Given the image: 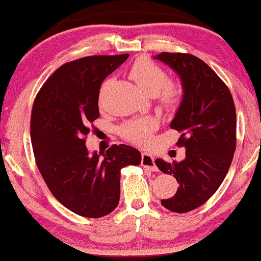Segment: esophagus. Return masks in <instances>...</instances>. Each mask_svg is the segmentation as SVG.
<instances>
[{
	"label": "esophagus",
	"mask_w": 261,
	"mask_h": 261,
	"mask_svg": "<svg viewBox=\"0 0 261 261\" xmlns=\"http://www.w3.org/2000/svg\"><path fill=\"white\" fill-rule=\"evenodd\" d=\"M141 164L144 168L150 169L151 171L159 170V168H157L156 163H155V157H153L152 155H150V153H148V152H142Z\"/></svg>",
	"instance_id": "esophagus-1"
}]
</instances>
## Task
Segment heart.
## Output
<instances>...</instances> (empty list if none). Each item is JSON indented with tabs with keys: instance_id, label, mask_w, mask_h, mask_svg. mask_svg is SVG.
I'll list each match as a JSON object with an SVG mask.
<instances>
[{
	"instance_id": "obj_1",
	"label": "heart",
	"mask_w": 261,
	"mask_h": 261,
	"mask_svg": "<svg viewBox=\"0 0 261 261\" xmlns=\"http://www.w3.org/2000/svg\"><path fill=\"white\" fill-rule=\"evenodd\" d=\"M130 78L143 92L152 95L159 93L166 108L174 110L181 102L183 90L178 84L168 83V75L160 66L148 59H138L130 69ZM156 122L151 118H139L120 127V135L126 141L138 145L149 143L150 134L155 130Z\"/></svg>"
}]
</instances>
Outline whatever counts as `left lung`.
I'll return each instance as SVG.
<instances>
[{
    "instance_id": "obj_1",
    "label": "left lung",
    "mask_w": 261,
    "mask_h": 261,
    "mask_svg": "<svg viewBox=\"0 0 261 261\" xmlns=\"http://www.w3.org/2000/svg\"><path fill=\"white\" fill-rule=\"evenodd\" d=\"M153 59L178 75L183 90L170 127L181 134L177 145L186 148V159L156 160L160 170L179 185L175 195L161 203L171 212L187 213L211 199L228 171L237 144L236 106L228 87L199 58L163 52Z\"/></svg>"
}]
</instances>
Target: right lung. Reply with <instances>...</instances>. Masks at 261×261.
I'll list each match as a JSON object with an SVG mask.
<instances>
[{
  "mask_svg": "<svg viewBox=\"0 0 261 261\" xmlns=\"http://www.w3.org/2000/svg\"><path fill=\"white\" fill-rule=\"evenodd\" d=\"M129 54L78 59L59 67L43 84L32 110L31 136L36 164L59 202L85 218H101L116 209L120 170L138 166L141 152L113 145L90 153L85 136L99 117L101 83Z\"/></svg>",
  "mask_w": 261,
  "mask_h": 261,
  "instance_id": "1",
  "label": "right lung"
}]
</instances>
